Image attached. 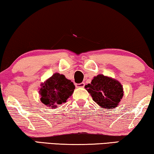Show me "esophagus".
I'll use <instances>...</instances> for the list:
<instances>
[{
    "label": "esophagus",
    "instance_id": "obj_1",
    "mask_svg": "<svg viewBox=\"0 0 154 154\" xmlns=\"http://www.w3.org/2000/svg\"><path fill=\"white\" fill-rule=\"evenodd\" d=\"M75 87H76L77 88H83L85 87V83L84 82H81V83H79V84L76 83L75 84Z\"/></svg>",
    "mask_w": 154,
    "mask_h": 154
}]
</instances>
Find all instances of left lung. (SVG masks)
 I'll return each instance as SVG.
<instances>
[{
    "mask_svg": "<svg viewBox=\"0 0 154 154\" xmlns=\"http://www.w3.org/2000/svg\"><path fill=\"white\" fill-rule=\"evenodd\" d=\"M86 90L102 108L112 110L118 106L124 96L123 86L117 80L99 74L94 77L91 83L85 86Z\"/></svg>",
    "mask_w": 154,
    "mask_h": 154,
    "instance_id": "1",
    "label": "left lung"
}]
</instances>
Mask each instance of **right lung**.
I'll list each match as a JSON object with an SVG mask.
<instances>
[{
    "mask_svg": "<svg viewBox=\"0 0 154 154\" xmlns=\"http://www.w3.org/2000/svg\"><path fill=\"white\" fill-rule=\"evenodd\" d=\"M75 85L63 74L55 73L41 84L39 88L40 101L53 109L66 103L74 91Z\"/></svg>",
    "mask_w": 154,
    "mask_h": 154,
    "instance_id": "1",
    "label": "right lung"
}]
</instances>
